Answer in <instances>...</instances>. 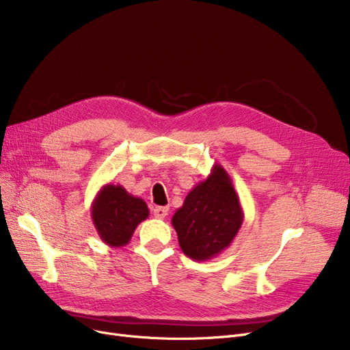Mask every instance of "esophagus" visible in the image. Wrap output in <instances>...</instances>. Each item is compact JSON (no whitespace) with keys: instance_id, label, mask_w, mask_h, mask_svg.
Listing matches in <instances>:
<instances>
[{"instance_id":"1","label":"esophagus","mask_w":350,"mask_h":350,"mask_svg":"<svg viewBox=\"0 0 350 350\" xmlns=\"http://www.w3.org/2000/svg\"><path fill=\"white\" fill-rule=\"evenodd\" d=\"M167 214H169L167 207H154V210H153V215L156 218H164Z\"/></svg>"}]
</instances>
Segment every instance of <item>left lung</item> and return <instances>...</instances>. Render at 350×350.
<instances>
[{
	"label": "left lung",
	"mask_w": 350,
	"mask_h": 350,
	"mask_svg": "<svg viewBox=\"0 0 350 350\" xmlns=\"http://www.w3.org/2000/svg\"><path fill=\"white\" fill-rule=\"evenodd\" d=\"M243 221L240 198L219 164L194 186L172 218L181 251L194 261H208L228 248Z\"/></svg>",
	"instance_id": "8db88e82"
}]
</instances>
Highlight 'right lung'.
Returning a JSON list of instances; mask_svg holds the SVG:
<instances>
[{
  "label": "right lung",
  "instance_id": "1",
  "mask_svg": "<svg viewBox=\"0 0 350 350\" xmlns=\"http://www.w3.org/2000/svg\"><path fill=\"white\" fill-rule=\"evenodd\" d=\"M90 211L100 240L116 248L129 244L136 227L150 213L143 198L129 194L120 185L103 186Z\"/></svg>",
  "mask_w": 350,
  "mask_h": 350
}]
</instances>
